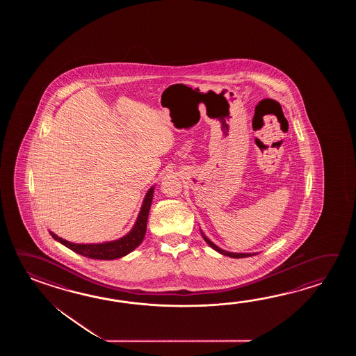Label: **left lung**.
Returning <instances> with one entry per match:
<instances>
[{
  "label": "left lung",
  "mask_w": 356,
  "mask_h": 356,
  "mask_svg": "<svg viewBox=\"0 0 356 356\" xmlns=\"http://www.w3.org/2000/svg\"><path fill=\"white\" fill-rule=\"evenodd\" d=\"M202 236H204V241L206 243L211 247L212 250H216V252H219L221 254H224V256H229V257L232 258H244V257H250V256H254L256 253H233V252H227V250H221L219 248L216 244H213V243L209 239V238H206L204 236V233H202Z\"/></svg>",
  "instance_id": "8db88e82"
}]
</instances>
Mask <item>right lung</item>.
<instances>
[{
  "mask_svg": "<svg viewBox=\"0 0 356 356\" xmlns=\"http://www.w3.org/2000/svg\"><path fill=\"white\" fill-rule=\"evenodd\" d=\"M152 196H154V187L147 191L144 198V202L141 206L140 213L137 216L136 222L131 229L129 234L122 236L113 242L97 243V244H77L62 239L60 236L49 232V234L54 236V241L63 244L71 250L81 254L83 257L92 258V259H115L121 258L126 254L131 253L132 250H136L137 247L143 243L146 233V225H147V218L150 212Z\"/></svg>",
  "mask_w": 356,
  "mask_h": 356,
  "instance_id": "obj_1",
  "label": "right lung"
}]
</instances>
